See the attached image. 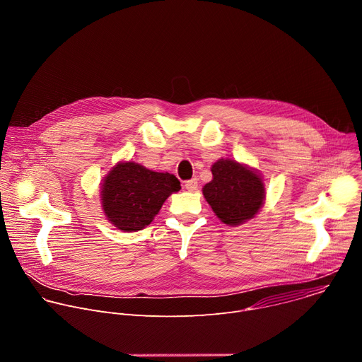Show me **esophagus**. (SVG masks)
Returning a JSON list of instances; mask_svg holds the SVG:
<instances>
[{
    "mask_svg": "<svg viewBox=\"0 0 362 362\" xmlns=\"http://www.w3.org/2000/svg\"><path fill=\"white\" fill-rule=\"evenodd\" d=\"M185 189L189 192H196L197 190V179H190L185 182Z\"/></svg>",
    "mask_w": 362,
    "mask_h": 362,
    "instance_id": "obj_1",
    "label": "esophagus"
}]
</instances>
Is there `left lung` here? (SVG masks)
Here are the masks:
<instances>
[{"mask_svg":"<svg viewBox=\"0 0 362 362\" xmlns=\"http://www.w3.org/2000/svg\"><path fill=\"white\" fill-rule=\"evenodd\" d=\"M212 182L203 186V194L223 223L240 225L261 209L265 187L253 170L233 160L221 159L212 166Z\"/></svg>","mask_w":362,"mask_h":362,"instance_id":"left-lung-1","label":"left lung"}]
</instances>
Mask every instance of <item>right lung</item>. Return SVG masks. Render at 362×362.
Instances as JSON below:
<instances>
[{
    "mask_svg": "<svg viewBox=\"0 0 362 362\" xmlns=\"http://www.w3.org/2000/svg\"><path fill=\"white\" fill-rule=\"evenodd\" d=\"M179 189L180 182L170 173L151 172L134 162L119 163L101 186L103 209L120 230H141Z\"/></svg>",
    "mask_w": 362,
    "mask_h": 362,
    "instance_id": "add662e5",
    "label": "right lung"
}]
</instances>
